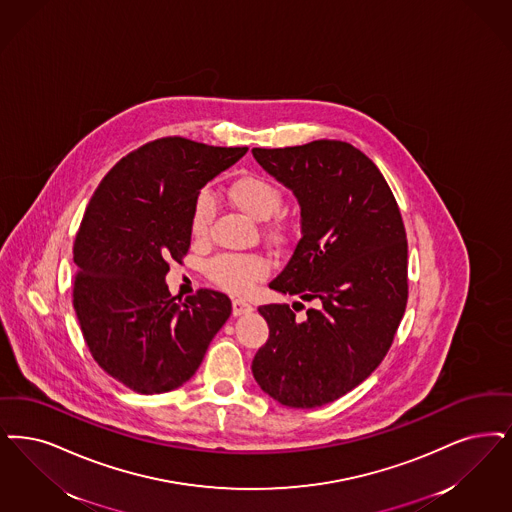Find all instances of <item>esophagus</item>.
I'll return each mask as SVG.
<instances>
[{
    "instance_id": "34e87169",
    "label": "esophagus",
    "mask_w": 512,
    "mask_h": 512,
    "mask_svg": "<svg viewBox=\"0 0 512 512\" xmlns=\"http://www.w3.org/2000/svg\"><path fill=\"white\" fill-rule=\"evenodd\" d=\"M251 310H253V307H251L247 301H242V299H234V301H232V314H234V316L249 314Z\"/></svg>"
}]
</instances>
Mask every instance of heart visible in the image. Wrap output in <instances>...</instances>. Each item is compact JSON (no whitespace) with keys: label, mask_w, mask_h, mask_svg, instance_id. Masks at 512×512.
<instances>
[{"label":"heart","mask_w":512,"mask_h":512,"mask_svg":"<svg viewBox=\"0 0 512 512\" xmlns=\"http://www.w3.org/2000/svg\"><path fill=\"white\" fill-rule=\"evenodd\" d=\"M226 198L238 211L246 213L249 219L268 221L282 205V190L261 175H244L226 188ZM213 213V198L207 190H202L190 211V230L196 238L205 236ZM272 232H278V228H272ZM266 270L268 266L265 261L255 255H223L207 266L209 278L232 293H246L265 276Z\"/></svg>","instance_id":"heart-1"}]
</instances>
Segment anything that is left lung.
I'll list each match as a JSON object with an SVG mask.
<instances>
[{
  "label": "left lung",
  "instance_id": "8db88e82",
  "mask_svg": "<svg viewBox=\"0 0 512 512\" xmlns=\"http://www.w3.org/2000/svg\"><path fill=\"white\" fill-rule=\"evenodd\" d=\"M251 152L301 209V240L268 287L314 301L303 322L286 303L259 307L270 335L251 371L282 406L320 408L366 381L392 345L408 303L402 215L377 165L352 144Z\"/></svg>",
  "mask_w": 512,
  "mask_h": 512
}]
</instances>
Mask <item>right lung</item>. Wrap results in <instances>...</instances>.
<instances>
[{
  "label": "right lung",
  "mask_w": 512,
  "mask_h": 512,
  "mask_svg": "<svg viewBox=\"0 0 512 512\" xmlns=\"http://www.w3.org/2000/svg\"><path fill=\"white\" fill-rule=\"evenodd\" d=\"M246 152L158 139L114 165L85 209L74 310L95 362L139 394L184 385L232 312L225 293L211 289L175 301L165 274L190 247L196 196Z\"/></svg>",
  "instance_id": "add662e5"
}]
</instances>
